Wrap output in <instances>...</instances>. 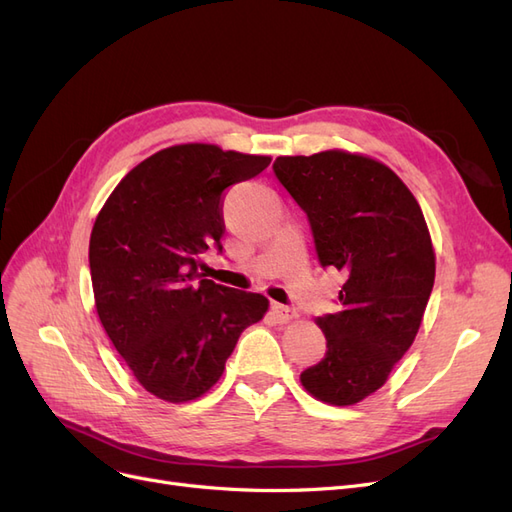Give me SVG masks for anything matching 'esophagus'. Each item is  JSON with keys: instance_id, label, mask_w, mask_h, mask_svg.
<instances>
[{"instance_id": "esophagus-1", "label": "esophagus", "mask_w": 512, "mask_h": 512, "mask_svg": "<svg viewBox=\"0 0 512 512\" xmlns=\"http://www.w3.org/2000/svg\"><path fill=\"white\" fill-rule=\"evenodd\" d=\"M271 314L275 316V320L280 322V324H286V322L297 318V312H294L292 307L282 305V303H273V305H271Z\"/></svg>"}]
</instances>
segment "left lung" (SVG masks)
<instances>
[{
    "label": "left lung",
    "mask_w": 512,
    "mask_h": 512,
    "mask_svg": "<svg viewBox=\"0 0 512 512\" xmlns=\"http://www.w3.org/2000/svg\"><path fill=\"white\" fill-rule=\"evenodd\" d=\"M273 173L307 213L322 267L346 275L339 312L318 318L324 359L301 374L309 395L352 406L408 352L436 280L423 211L389 166L329 149L280 156Z\"/></svg>",
    "instance_id": "left-lung-1"
}]
</instances>
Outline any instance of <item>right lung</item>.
Listing matches in <instances>:
<instances>
[{
	"label": "right lung",
	"instance_id": "1",
	"mask_svg": "<svg viewBox=\"0 0 512 512\" xmlns=\"http://www.w3.org/2000/svg\"><path fill=\"white\" fill-rule=\"evenodd\" d=\"M269 156L188 143L153 153L119 181L89 239L102 327L143 389L170 404L205 395L239 335L269 299L203 280L200 254L222 252L226 188Z\"/></svg>",
	"mask_w": 512,
	"mask_h": 512
}]
</instances>
